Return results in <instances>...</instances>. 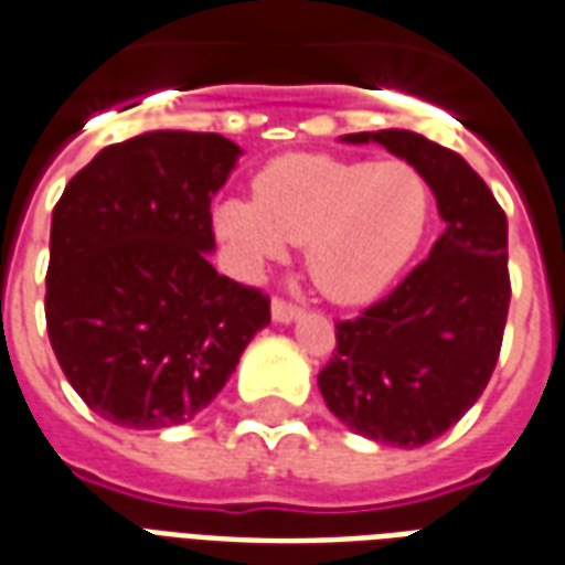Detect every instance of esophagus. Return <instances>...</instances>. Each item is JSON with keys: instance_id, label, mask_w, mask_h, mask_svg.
I'll return each instance as SVG.
<instances>
[{"instance_id": "34e87169", "label": "esophagus", "mask_w": 565, "mask_h": 565, "mask_svg": "<svg viewBox=\"0 0 565 565\" xmlns=\"http://www.w3.org/2000/svg\"><path fill=\"white\" fill-rule=\"evenodd\" d=\"M299 317H302V308L284 302V299H275V302H271V320H275V323H296Z\"/></svg>"}]
</instances>
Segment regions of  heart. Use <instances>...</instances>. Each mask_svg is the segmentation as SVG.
Wrapping results in <instances>:
<instances>
[{
    "instance_id": "obj_1",
    "label": "heart",
    "mask_w": 565,
    "mask_h": 565,
    "mask_svg": "<svg viewBox=\"0 0 565 565\" xmlns=\"http://www.w3.org/2000/svg\"><path fill=\"white\" fill-rule=\"evenodd\" d=\"M431 212V182L407 161L287 154L254 177V200H221L212 227L245 271L305 245L329 302L365 305L411 266Z\"/></svg>"
}]
</instances>
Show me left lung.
<instances>
[{"mask_svg":"<svg viewBox=\"0 0 565 565\" xmlns=\"http://www.w3.org/2000/svg\"><path fill=\"white\" fill-rule=\"evenodd\" d=\"M419 167L446 221L428 260L365 315L335 326L338 350L317 386L367 440L416 449L449 431L491 380L509 315V227L461 154L416 131L344 134Z\"/></svg>","mask_w":565,"mask_h":565,"instance_id":"left-lung-1","label":"left lung"}]
</instances>
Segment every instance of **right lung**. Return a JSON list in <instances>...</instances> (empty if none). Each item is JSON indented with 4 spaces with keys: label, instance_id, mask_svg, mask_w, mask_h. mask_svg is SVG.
<instances>
[{
    "label": "right lung",
    "instance_id": "obj_1",
    "mask_svg": "<svg viewBox=\"0 0 565 565\" xmlns=\"http://www.w3.org/2000/svg\"><path fill=\"white\" fill-rule=\"evenodd\" d=\"M239 154L221 134H137L95 154L53 209L50 344L86 407L119 428L194 419L269 326V299L209 263V206Z\"/></svg>",
    "mask_w": 565,
    "mask_h": 565
}]
</instances>
